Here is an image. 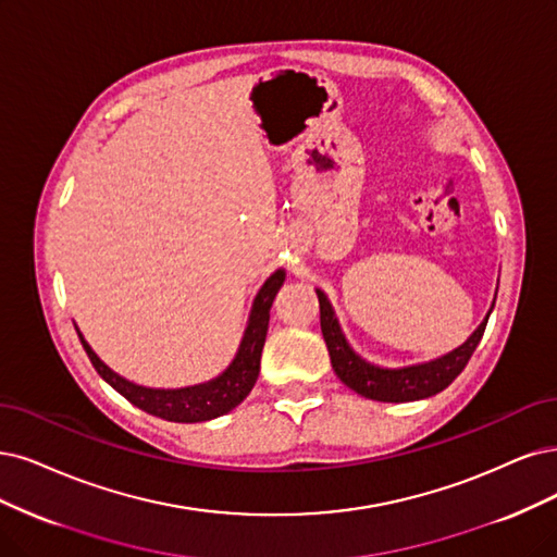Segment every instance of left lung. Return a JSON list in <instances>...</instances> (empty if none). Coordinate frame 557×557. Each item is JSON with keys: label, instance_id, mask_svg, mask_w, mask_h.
<instances>
[{"label": "left lung", "instance_id": "left-lung-1", "mask_svg": "<svg viewBox=\"0 0 557 557\" xmlns=\"http://www.w3.org/2000/svg\"><path fill=\"white\" fill-rule=\"evenodd\" d=\"M317 296L321 307V333L327 346V354H331L335 374L344 385H348L351 389H356L358 395L374 401H416V399H424L441 393V389H445L463 372L470 356L475 354L491 314V312L486 314V319L480 323L478 331L472 333L459 348H455V351L434 362L406 367V369H381L364 362L351 351V346L346 344L339 331V323L325 294L317 289Z\"/></svg>", "mask_w": 557, "mask_h": 557}]
</instances>
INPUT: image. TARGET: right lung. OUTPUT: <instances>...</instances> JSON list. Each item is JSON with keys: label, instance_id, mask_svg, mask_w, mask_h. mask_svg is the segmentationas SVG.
Wrapping results in <instances>:
<instances>
[{"label": "right lung", "instance_id": "right-lung-1", "mask_svg": "<svg viewBox=\"0 0 557 557\" xmlns=\"http://www.w3.org/2000/svg\"><path fill=\"white\" fill-rule=\"evenodd\" d=\"M284 282V271L273 273L261 286V292L255 298L250 323H247L245 337L240 342L238 354L226 372L209 383L195 385V387H181V389H151L135 385L126 379L114 374L112 369L100 362V358L91 351V346L85 342L79 333V342L94 364L96 372L106 379L119 395L126 397L133 406L147 410V413L170 420V422H203L213 420L236 408L257 383L259 376V362L263 342L268 333V319H271V307ZM77 331V327H75Z\"/></svg>", "mask_w": 557, "mask_h": 557}]
</instances>
